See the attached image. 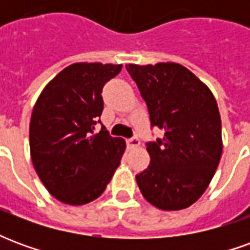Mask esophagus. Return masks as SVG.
<instances>
[{
	"instance_id": "obj_1",
	"label": "esophagus",
	"mask_w": 250,
	"mask_h": 250,
	"mask_svg": "<svg viewBox=\"0 0 250 250\" xmlns=\"http://www.w3.org/2000/svg\"><path fill=\"white\" fill-rule=\"evenodd\" d=\"M139 145H141V141L136 136H132L131 139H128V146L130 147H138Z\"/></svg>"
}]
</instances>
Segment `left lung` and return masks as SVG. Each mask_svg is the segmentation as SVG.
Segmentation results:
<instances>
[{"label":"left lung","instance_id":"obj_1","mask_svg":"<svg viewBox=\"0 0 250 250\" xmlns=\"http://www.w3.org/2000/svg\"><path fill=\"white\" fill-rule=\"evenodd\" d=\"M125 69L146 102L151 125L165 131L162 139L147 143L150 165L136 184L158 209H186L205 193L222 155L214 95L178 62L127 64Z\"/></svg>","mask_w":250,"mask_h":250}]
</instances>
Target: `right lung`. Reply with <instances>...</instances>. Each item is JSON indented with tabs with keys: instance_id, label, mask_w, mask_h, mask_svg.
Listing matches in <instances>:
<instances>
[{
	"instance_id": "obj_1",
	"label": "right lung",
	"mask_w": 250,
	"mask_h": 250,
	"mask_svg": "<svg viewBox=\"0 0 250 250\" xmlns=\"http://www.w3.org/2000/svg\"><path fill=\"white\" fill-rule=\"evenodd\" d=\"M122 64L75 62L41 91L30 118V158L42 185L66 205L100 197L119 167L125 141L102 128V89ZM100 122V120H98Z\"/></svg>"
}]
</instances>
